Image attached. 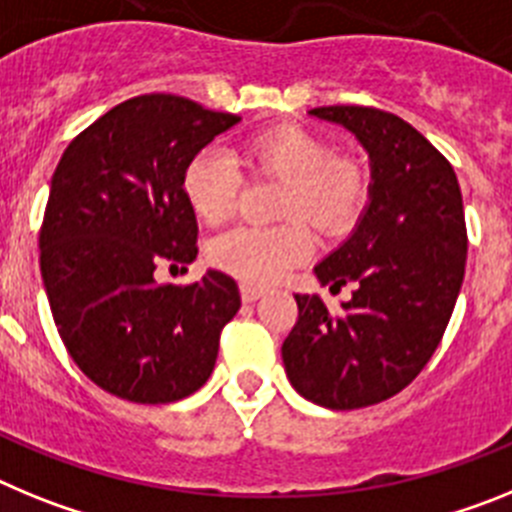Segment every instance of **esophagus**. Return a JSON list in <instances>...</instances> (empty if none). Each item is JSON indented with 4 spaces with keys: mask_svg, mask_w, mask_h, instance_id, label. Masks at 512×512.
Here are the masks:
<instances>
[{
    "mask_svg": "<svg viewBox=\"0 0 512 512\" xmlns=\"http://www.w3.org/2000/svg\"><path fill=\"white\" fill-rule=\"evenodd\" d=\"M261 295H264V289L261 287H253V284H241L243 302H256Z\"/></svg>",
    "mask_w": 512,
    "mask_h": 512,
    "instance_id": "obj_1",
    "label": "esophagus"
}]
</instances>
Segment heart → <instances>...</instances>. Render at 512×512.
Instances as JSON below:
<instances>
[{"label":"heart","instance_id":"1","mask_svg":"<svg viewBox=\"0 0 512 512\" xmlns=\"http://www.w3.org/2000/svg\"><path fill=\"white\" fill-rule=\"evenodd\" d=\"M284 179L279 225H241L210 243L207 253L217 269L246 284H271L312 251L307 217L325 233L354 223L366 200L364 166L351 156H333L323 138L297 125H274L251 135L235 151V158L215 146L194 153L184 166L182 192L192 212L207 225L225 223L235 210L243 174Z\"/></svg>","mask_w":512,"mask_h":512}]
</instances>
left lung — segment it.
<instances>
[{"label":"left lung","mask_w":512,"mask_h":512,"mask_svg":"<svg viewBox=\"0 0 512 512\" xmlns=\"http://www.w3.org/2000/svg\"><path fill=\"white\" fill-rule=\"evenodd\" d=\"M341 122L372 158V202L354 235L315 266L320 284H354L341 312L295 295L282 343L287 377L330 410L369 408L423 372L464 282L467 223L456 174L441 151L392 112L361 104L315 107Z\"/></svg>","instance_id":"1"}]
</instances>
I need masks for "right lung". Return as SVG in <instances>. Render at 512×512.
<instances>
[{
    "instance_id": "add662e5",
    "label": "right lung",
    "mask_w": 512,
    "mask_h": 512,
    "mask_svg": "<svg viewBox=\"0 0 512 512\" xmlns=\"http://www.w3.org/2000/svg\"><path fill=\"white\" fill-rule=\"evenodd\" d=\"M241 120L179 94H140L63 151L40 225V271L61 341L110 395L164 405L207 382L220 333L241 307L233 277L158 284L192 264L197 217L182 192L189 158Z\"/></svg>"
}]
</instances>
